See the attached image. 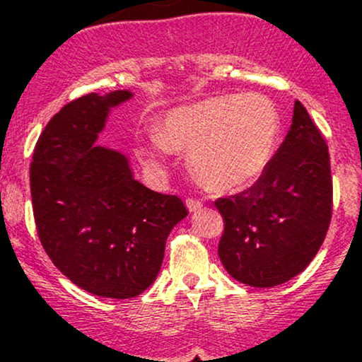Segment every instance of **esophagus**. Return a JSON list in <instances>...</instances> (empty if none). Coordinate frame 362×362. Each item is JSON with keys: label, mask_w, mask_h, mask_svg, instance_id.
<instances>
[{"label": "esophagus", "mask_w": 362, "mask_h": 362, "mask_svg": "<svg viewBox=\"0 0 362 362\" xmlns=\"http://www.w3.org/2000/svg\"><path fill=\"white\" fill-rule=\"evenodd\" d=\"M185 206L187 209L190 211V213H195V211H199L202 207V202L199 201V199H187L185 201Z\"/></svg>", "instance_id": "esophagus-1"}]
</instances>
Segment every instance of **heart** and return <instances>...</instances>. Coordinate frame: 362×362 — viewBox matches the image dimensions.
I'll use <instances>...</instances> for the list:
<instances>
[{
	"instance_id": "1",
	"label": "heart",
	"mask_w": 362,
	"mask_h": 362,
	"mask_svg": "<svg viewBox=\"0 0 362 362\" xmlns=\"http://www.w3.org/2000/svg\"><path fill=\"white\" fill-rule=\"evenodd\" d=\"M279 136L276 105L262 95H223L178 107L161 122L155 148L143 151L146 165L160 170L156 149H190L194 175L211 190L247 184L271 160Z\"/></svg>"
}]
</instances>
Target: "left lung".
I'll list each match as a JSON object with an SVG mask.
<instances>
[{
	"mask_svg": "<svg viewBox=\"0 0 362 362\" xmlns=\"http://www.w3.org/2000/svg\"><path fill=\"white\" fill-rule=\"evenodd\" d=\"M224 219L218 255L236 281L272 288L305 271L330 226L328 146L301 102L259 180L214 202Z\"/></svg>",
	"mask_w": 362,
	"mask_h": 362,
	"instance_id": "obj_1",
	"label": "left lung"
}]
</instances>
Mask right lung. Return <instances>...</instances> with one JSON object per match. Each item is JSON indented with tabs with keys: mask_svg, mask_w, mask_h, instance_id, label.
<instances>
[{
	"mask_svg": "<svg viewBox=\"0 0 362 362\" xmlns=\"http://www.w3.org/2000/svg\"><path fill=\"white\" fill-rule=\"evenodd\" d=\"M131 91L66 103L37 141L30 192L40 243L52 264L95 296L127 300L156 279L170 231L185 218L177 195L132 177L122 153L97 146L112 107Z\"/></svg>",
	"mask_w": 362,
	"mask_h": 362,
	"instance_id": "obj_1",
	"label": "right lung"
}]
</instances>
